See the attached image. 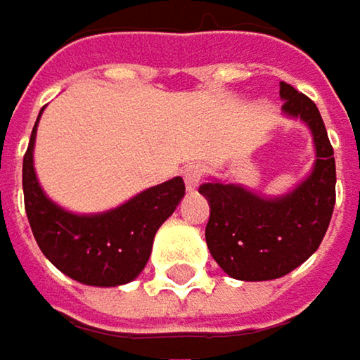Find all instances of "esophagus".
<instances>
[{
	"label": "esophagus",
	"instance_id": "obj_1",
	"mask_svg": "<svg viewBox=\"0 0 360 360\" xmlns=\"http://www.w3.org/2000/svg\"><path fill=\"white\" fill-rule=\"evenodd\" d=\"M182 176H184V182H186V188L188 191H194L198 184H200V178H202V167L196 166H186L184 167V172H182Z\"/></svg>",
	"mask_w": 360,
	"mask_h": 360
}]
</instances>
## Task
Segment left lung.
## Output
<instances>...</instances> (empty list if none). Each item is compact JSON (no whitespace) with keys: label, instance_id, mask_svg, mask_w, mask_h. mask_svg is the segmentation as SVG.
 I'll use <instances>...</instances> for the list:
<instances>
[{"label":"left lung","instance_id":"1","mask_svg":"<svg viewBox=\"0 0 360 360\" xmlns=\"http://www.w3.org/2000/svg\"><path fill=\"white\" fill-rule=\"evenodd\" d=\"M285 115L301 118L314 135L316 164L289 194L264 198L238 184L217 180L198 186L211 217L205 238L211 256L229 276L272 281L303 264L318 248L336 202V164L318 106L281 82Z\"/></svg>","mask_w":360,"mask_h":360}]
</instances>
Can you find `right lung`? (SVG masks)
<instances>
[{
  "label": "right lung",
  "instance_id": "right-lung-1",
  "mask_svg": "<svg viewBox=\"0 0 360 360\" xmlns=\"http://www.w3.org/2000/svg\"><path fill=\"white\" fill-rule=\"evenodd\" d=\"M37 124L24 153L22 188L28 223L40 252L77 283L91 287L131 283L149 260L155 231L182 200L184 180L178 176L151 186L106 213H69L46 198L37 180L32 162Z\"/></svg>",
  "mask_w": 360,
  "mask_h": 360
}]
</instances>
